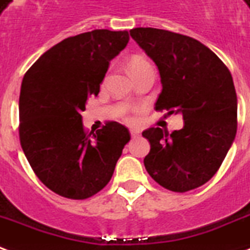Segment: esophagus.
<instances>
[{
  "mask_svg": "<svg viewBox=\"0 0 250 250\" xmlns=\"http://www.w3.org/2000/svg\"><path fill=\"white\" fill-rule=\"evenodd\" d=\"M130 134H131V136H132V138H136V136H139L140 131L138 130V128H131Z\"/></svg>",
  "mask_w": 250,
  "mask_h": 250,
  "instance_id": "esophagus-1",
  "label": "esophagus"
}]
</instances>
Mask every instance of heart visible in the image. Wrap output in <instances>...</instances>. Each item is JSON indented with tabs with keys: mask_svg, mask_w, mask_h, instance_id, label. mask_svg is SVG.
Listing matches in <instances>:
<instances>
[{
	"mask_svg": "<svg viewBox=\"0 0 250 250\" xmlns=\"http://www.w3.org/2000/svg\"><path fill=\"white\" fill-rule=\"evenodd\" d=\"M128 68H130L132 77H136V75H139V74L147 73V71H153L152 64L149 63L146 58H143V57H138V55H135V57H132V58L130 59V62H128Z\"/></svg>",
	"mask_w": 250,
	"mask_h": 250,
	"instance_id": "1",
	"label": "heart"
}]
</instances>
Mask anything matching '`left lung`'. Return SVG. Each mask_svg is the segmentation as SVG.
Listing matches in <instances>:
<instances>
[{"instance_id": "1", "label": "left lung", "mask_w": 250, "mask_h": 250, "mask_svg": "<svg viewBox=\"0 0 250 250\" xmlns=\"http://www.w3.org/2000/svg\"><path fill=\"white\" fill-rule=\"evenodd\" d=\"M130 36L158 66L163 90L159 111L182 114V130L143 131L151 144L144 167L153 180L173 192L209 182L233 143L237 95L223 61L195 38L153 27H135Z\"/></svg>"}]
</instances>
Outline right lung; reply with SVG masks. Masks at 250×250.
<instances>
[{"mask_svg":"<svg viewBox=\"0 0 250 250\" xmlns=\"http://www.w3.org/2000/svg\"><path fill=\"white\" fill-rule=\"evenodd\" d=\"M128 40V31L107 29L68 37L41 55L23 77L21 147L38 179L59 196L83 200L102 191L131 139L118 122L88 134L81 115Z\"/></svg>","mask_w":250,"mask_h":250,"instance_id":"right-lung-1","label":"right lung"}]
</instances>
